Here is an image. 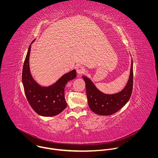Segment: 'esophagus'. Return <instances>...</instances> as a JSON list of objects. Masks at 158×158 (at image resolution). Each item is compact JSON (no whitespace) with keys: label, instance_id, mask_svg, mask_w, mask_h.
I'll return each instance as SVG.
<instances>
[{"label":"esophagus","instance_id":"esophagus-1","mask_svg":"<svg viewBox=\"0 0 158 158\" xmlns=\"http://www.w3.org/2000/svg\"><path fill=\"white\" fill-rule=\"evenodd\" d=\"M85 72V68L83 66H78L77 68V72L78 74H83Z\"/></svg>","mask_w":158,"mask_h":158}]
</instances>
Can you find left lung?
Wrapping results in <instances>:
<instances>
[{"label": "left lung", "instance_id": "left-lung-1", "mask_svg": "<svg viewBox=\"0 0 158 158\" xmlns=\"http://www.w3.org/2000/svg\"><path fill=\"white\" fill-rule=\"evenodd\" d=\"M83 78L86 83L88 102L90 110L98 115H111L124 106L131 97L133 86V60L128 81L125 88L118 93L105 94L98 90L88 78Z\"/></svg>", "mask_w": 158, "mask_h": 158}]
</instances>
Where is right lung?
<instances>
[{
	"label": "right lung",
	"instance_id": "right-lung-1",
	"mask_svg": "<svg viewBox=\"0 0 158 158\" xmlns=\"http://www.w3.org/2000/svg\"><path fill=\"white\" fill-rule=\"evenodd\" d=\"M31 44L24 61L22 74L23 86L27 99L32 109L39 115L45 117L56 115L67 106L64 88L69 81L77 77L76 70H73L65 73L52 86L48 87L40 86L33 80L30 71L29 56Z\"/></svg>",
	"mask_w": 158,
	"mask_h": 158
}]
</instances>
